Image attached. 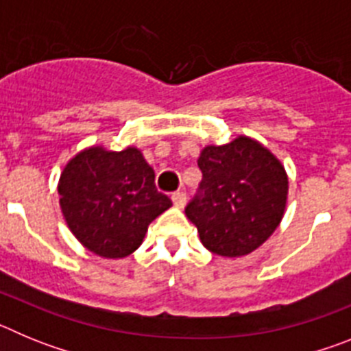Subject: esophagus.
I'll return each mask as SVG.
<instances>
[{"label":"esophagus","mask_w":351,"mask_h":351,"mask_svg":"<svg viewBox=\"0 0 351 351\" xmlns=\"http://www.w3.org/2000/svg\"><path fill=\"white\" fill-rule=\"evenodd\" d=\"M172 202H173V206L179 207V209H182V207L186 206V193H184V191H176V193H172Z\"/></svg>","instance_id":"1"}]
</instances>
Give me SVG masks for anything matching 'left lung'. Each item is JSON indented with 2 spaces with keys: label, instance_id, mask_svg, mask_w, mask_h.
<instances>
[{
  "label": "left lung",
  "instance_id": "obj_1",
  "mask_svg": "<svg viewBox=\"0 0 351 351\" xmlns=\"http://www.w3.org/2000/svg\"><path fill=\"white\" fill-rule=\"evenodd\" d=\"M202 182L184 213L200 241L219 256H244L278 228L288 178L280 160L250 137L207 145L198 158Z\"/></svg>",
  "mask_w": 351,
  "mask_h": 351
}]
</instances>
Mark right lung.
<instances>
[{
	"label": "right lung",
	"instance_id": "add662e5",
	"mask_svg": "<svg viewBox=\"0 0 351 351\" xmlns=\"http://www.w3.org/2000/svg\"><path fill=\"white\" fill-rule=\"evenodd\" d=\"M58 191L71 234L104 258L133 253L149 223L172 206L137 147L84 149L66 163Z\"/></svg>",
	"mask_w": 351,
	"mask_h": 351
}]
</instances>
